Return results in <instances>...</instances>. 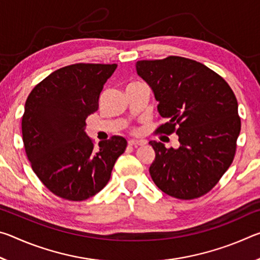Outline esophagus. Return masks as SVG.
Here are the masks:
<instances>
[{"mask_svg":"<svg viewBox=\"0 0 260 260\" xmlns=\"http://www.w3.org/2000/svg\"><path fill=\"white\" fill-rule=\"evenodd\" d=\"M128 144L129 146L139 147V146H143V144H146V142H144V141H140V140H129Z\"/></svg>","mask_w":260,"mask_h":260,"instance_id":"esophagus-1","label":"esophagus"}]
</instances>
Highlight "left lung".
<instances>
[{
  "label": "left lung",
  "mask_w": 260,
  "mask_h": 260,
  "mask_svg": "<svg viewBox=\"0 0 260 260\" xmlns=\"http://www.w3.org/2000/svg\"><path fill=\"white\" fill-rule=\"evenodd\" d=\"M136 72L151 88L160 117L157 132L177 133L179 147L150 141L152 181L167 195L192 200L210 191L231 166L241 131L237 101L223 79L179 56L139 60Z\"/></svg>",
  "instance_id": "obj_1"
}]
</instances>
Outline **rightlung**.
<instances>
[{
    "label": "right lung",
    "mask_w": 260,
    "mask_h": 260,
    "mask_svg": "<svg viewBox=\"0 0 260 260\" xmlns=\"http://www.w3.org/2000/svg\"><path fill=\"white\" fill-rule=\"evenodd\" d=\"M116 69L117 64L69 65L43 79L26 100L21 120L26 155L41 182L61 199L85 201L102 190L127 147L116 135L95 149L85 131Z\"/></svg>",
    "instance_id": "right-lung-1"
}]
</instances>
